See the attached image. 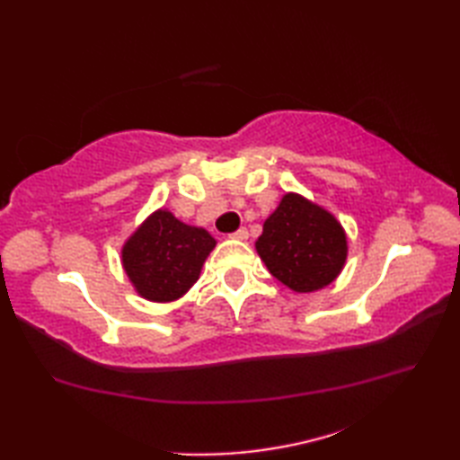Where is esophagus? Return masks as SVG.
I'll list each match as a JSON object with an SVG mask.
<instances>
[{
  "mask_svg": "<svg viewBox=\"0 0 460 460\" xmlns=\"http://www.w3.org/2000/svg\"><path fill=\"white\" fill-rule=\"evenodd\" d=\"M231 237L237 239V241H245V239L249 237V231H247L245 227H241V229H237L235 233H231Z\"/></svg>",
  "mask_w": 460,
  "mask_h": 460,
  "instance_id": "obj_1",
  "label": "esophagus"
}]
</instances>
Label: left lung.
Instances as JSON below:
<instances>
[{"mask_svg":"<svg viewBox=\"0 0 460 460\" xmlns=\"http://www.w3.org/2000/svg\"><path fill=\"white\" fill-rule=\"evenodd\" d=\"M255 247L270 275L295 292L328 287L348 255L346 233L334 215L296 193L282 198Z\"/></svg>","mask_w":460,"mask_h":460,"instance_id":"left-lung-1","label":"left lung"}]
</instances>
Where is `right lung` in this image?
Wrapping results in <instances>:
<instances>
[{
  "label": "right lung",
  "instance_id": "add662e5",
  "mask_svg": "<svg viewBox=\"0 0 460 460\" xmlns=\"http://www.w3.org/2000/svg\"><path fill=\"white\" fill-rule=\"evenodd\" d=\"M215 239L201 227L175 219L170 211L152 213L122 249V265L146 300L170 302L183 296L199 279Z\"/></svg>",
  "mask_w": 460,
  "mask_h": 460
}]
</instances>
